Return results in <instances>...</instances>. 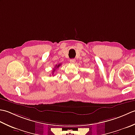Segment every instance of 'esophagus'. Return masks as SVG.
<instances>
[{"mask_svg":"<svg viewBox=\"0 0 135 135\" xmlns=\"http://www.w3.org/2000/svg\"><path fill=\"white\" fill-rule=\"evenodd\" d=\"M70 63H71V64H74V63L75 62V60L74 59H70Z\"/></svg>","mask_w":135,"mask_h":135,"instance_id":"1","label":"esophagus"}]
</instances>
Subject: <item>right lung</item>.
I'll list each match as a JSON object with an SVG mask.
<instances>
[{
	"instance_id": "add662e5",
	"label": "right lung",
	"mask_w": 135,
	"mask_h": 135,
	"mask_svg": "<svg viewBox=\"0 0 135 135\" xmlns=\"http://www.w3.org/2000/svg\"><path fill=\"white\" fill-rule=\"evenodd\" d=\"M61 65V63H60V64H59L58 65H56V66H55V67H54V68H53V72H52V74H53V73L55 72V71L57 70V68H58L59 67H60V66Z\"/></svg>"
}]
</instances>
